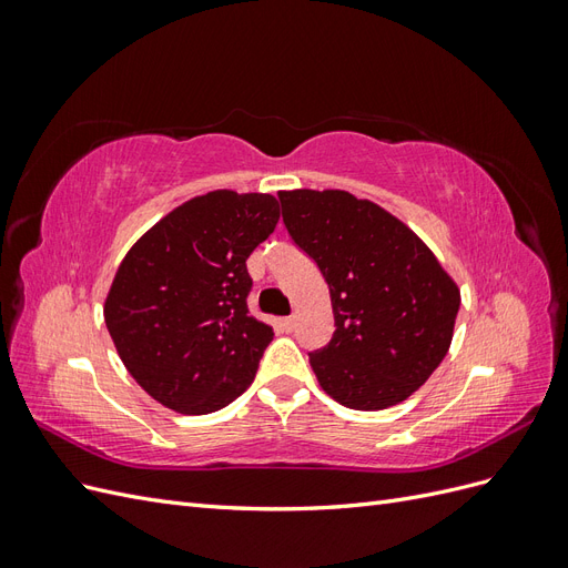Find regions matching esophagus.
<instances>
[{
  "mask_svg": "<svg viewBox=\"0 0 568 568\" xmlns=\"http://www.w3.org/2000/svg\"><path fill=\"white\" fill-rule=\"evenodd\" d=\"M282 326H284L286 332H291V329H294V326H296V317H284V320H282Z\"/></svg>",
  "mask_w": 568,
  "mask_h": 568,
  "instance_id": "34e87169",
  "label": "esophagus"
}]
</instances>
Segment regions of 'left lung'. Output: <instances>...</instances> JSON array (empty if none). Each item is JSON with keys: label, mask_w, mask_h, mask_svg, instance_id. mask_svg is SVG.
<instances>
[{"label": "left lung", "mask_w": 568, "mask_h": 568, "mask_svg": "<svg viewBox=\"0 0 568 568\" xmlns=\"http://www.w3.org/2000/svg\"><path fill=\"white\" fill-rule=\"evenodd\" d=\"M294 244L329 284L336 332L311 353L320 386L351 409L407 400L448 355L459 288L422 239L341 189L280 192Z\"/></svg>", "instance_id": "1"}]
</instances>
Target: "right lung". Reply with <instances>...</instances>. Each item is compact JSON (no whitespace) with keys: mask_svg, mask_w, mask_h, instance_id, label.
<instances>
[{"mask_svg":"<svg viewBox=\"0 0 568 568\" xmlns=\"http://www.w3.org/2000/svg\"><path fill=\"white\" fill-rule=\"evenodd\" d=\"M277 220L274 196L217 189L178 205L128 251L104 320L153 400L209 415L251 386L274 332L248 315L246 261Z\"/></svg>","mask_w":568,"mask_h":568,"instance_id":"right-lung-1","label":"right lung"}]
</instances>
